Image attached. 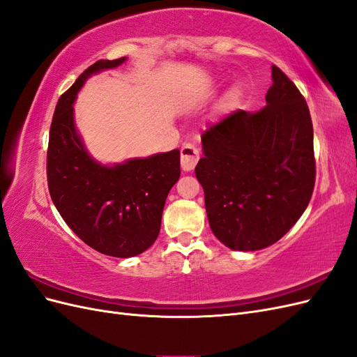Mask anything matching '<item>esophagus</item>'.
<instances>
[{"instance_id":"34e87169","label":"esophagus","mask_w":357,"mask_h":357,"mask_svg":"<svg viewBox=\"0 0 357 357\" xmlns=\"http://www.w3.org/2000/svg\"><path fill=\"white\" fill-rule=\"evenodd\" d=\"M180 160H181V168L185 171H190L195 168L197 162L199 160L198 147L192 143L183 144L180 150Z\"/></svg>"}]
</instances>
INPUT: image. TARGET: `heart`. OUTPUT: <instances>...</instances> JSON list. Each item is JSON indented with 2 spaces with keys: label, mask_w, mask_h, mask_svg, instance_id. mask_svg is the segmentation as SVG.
<instances>
[{
  "label": "heart",
  "mask_w": 357,
  "mask_h": 357,
  "mask_svg": "<svg viewBox=\"0 0 357 357\" xmlns=\"http://www.w3.org/2000/svg\"><path fill=\"white\" fill-rule=\"evenodd\" d=\"M238 96H240V91L236 89V88H234L231 92H229V98L232 100V101H235V100H238Z\"/></svg>",
  "instance_id": "1"
}]
</instances>
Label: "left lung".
I'll return each mask as SVG.
<instances>
[{
  "label": "left lung",
  "instance_id": "1",
  "mask_svg": "<svg viewBox=\"0 0 357 357\" xmlns=\"http://www.w3.org/2000/svg\"><path fill=\"white\" fill-rule=\"evenodd\" d=\"M266 105L236 110L201 135L195 176L210 228L226 247L261 250L305 211L316 181L312 122L295 83L273 66Z\"/></svg>",
  "mask_w": 357,
  "mask_h": 357
}]
</instances>
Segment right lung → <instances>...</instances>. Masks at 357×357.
Listing matches in <instances>:
<instances>
[{
    "label": "right lung",
    "instance_id": "right-lung-1",
    "mask_svg": "<svg viewBox=\"0 0 357 357\" xmlns=\"http://www.w3.org/2000/svg\"><path fill=\"white\" fill-rule=\"evenodd\" d=\"M125 61H96L61 95L47 147V185L56 210L82 241L113 257L137 256L155 243L168 192L180 177L178 149L107 167L88 153L75 131L73 104L84 82Z\"/></svg>",
    "mask_w": 357,
    "mask_h": 357
}]
</instances>
